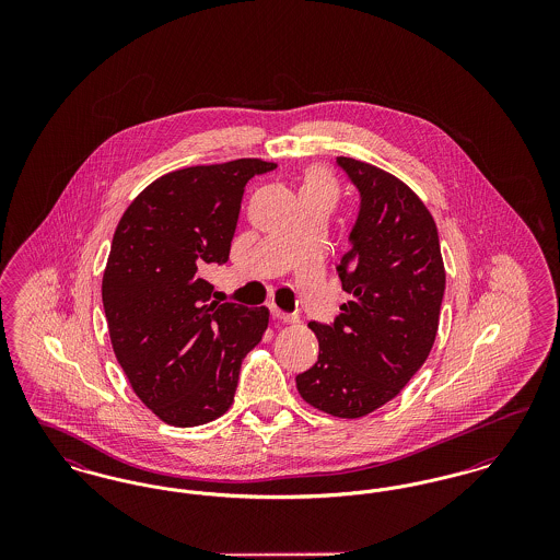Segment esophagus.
<instances>
[{"mask_svg": "<svg viewBox=\"0 0 560 560\" xmlns=\"http://www.w3.org/2000/svg\"><path fill=\"white\" fill-rule=\"evenodd\" d=\"M270 315H272L275 319L281 320V323H293V320H295V315L283 313V311H281V308H277L275 304H270Z\"/></svg>", "mask_w": 560, "mask_h": 560, "instance_id": "34e87169", "label": "esophagus"}]
</instances>
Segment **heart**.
Segmentation results:
<instances>
[{"label": "heart", "mask_w": 560, "mask_h": 560, "mask_svg": "<svg viewBox=\"0 0 560 560\" xmlns=\"http://www.w3.org/2000/svg\"><path fill=\"white\" fill-rule=\"evenodd\" d=\"M315 187H334V185H331V178H329V174H327L325 170H320V167L311 170V172L306 174V178H304V185H302V188ZM302 188H300V190H302Z\"/></svg>", "instance_id": "1"}]
</instances>
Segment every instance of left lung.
I'll return each mask as SVG.
<instances>
[{"instance_id":"obj_1","label":"left lung","mask_w":560,"mask_h":560,"mask_svg":"<svg viewBox=\"0 0 560 560\" xmlns=\"http://www.w3.org/2000/svg\"><path fill=\"white\" fill-rule=\"evenodd\" d=\"M359 192L338 265L352 300L334 323H308L319 359L295 375L300 397L336 418H361L395 399L434 345L445 268L439 231L420 197L393 174L336 158Z\"/></svg>"}]
</instances>
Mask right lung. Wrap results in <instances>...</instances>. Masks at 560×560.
Here are the masks:
<instances>
[{
    "label": "right lung",
    "instance_id": "right-lung-1",
    "mask_svg": "<svg viewBox=\"0 0 560 560\" xmlns=\"http://www.w3.org/2000/svg\"><path fill=\"white\" fill-rule=\"evenodd\" d=\"M277 165L235 160L170 172L124 212L103 277L108 336L133 393L172 427L208 424L235 399L268 308L212 302L245 185Z\"/></svg>",
    "mask_w": 560,
    "mask_h": 560
}]
</instances>
